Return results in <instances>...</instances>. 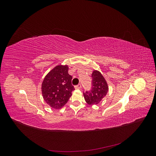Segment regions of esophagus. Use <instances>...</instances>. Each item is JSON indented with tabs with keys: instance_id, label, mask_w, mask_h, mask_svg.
<instances>
[{
	"instance_id": "34e87169",
	"label": "esophagus",
	"mask_w": 156,
	"mask_h": 156,
	"mask_svg": "<svg viewBox=\"0 0 156 156\" xmlns=\"http://www.w3.org/2000/svg\"><path fill=\"white\" fill-rule=\"evenodd\" d=\"M81 88V84H77V85L75 86V89H80Z\"/></svg>"
}]
</instances>
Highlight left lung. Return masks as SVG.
I'll use <instances>...</instances> for the list:
<instances>
[{"mask_svg": "<svg viewBox=\"0 0 156 156\" xmlns=\"http://www.w3.org/2000/svg\"><path fill=\"white\" fill-rule=\"evenodd\" d=\"M92 88L89 91L83 92L84 100L88 105H97L107 94L108 87L105 78L97 70L92 74Z\"/></svg>", "mask_w": 156, "mask_h": 156, "instance_id": "left-lung-1", "label": "left lung"}]
</instances>
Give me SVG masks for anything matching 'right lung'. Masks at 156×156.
Segmentation results:
<instances>
[{
	"instance_id": "add662e5",
	"label": "right lung",
	"mask_w": 156,
	"mask_h": 156,
	"mask_svg": "<svg viewBox=\"0 0 156 156\" xmlns=\"http://www.w3.org/2000/svg\"><path fill=\"white\" fill-rule=\"evenodd\" d=\"M72 79L67 65L56 66L46 75L41 84V92L50 107L58 109L66 104L75 90Z\"/></svg>"
}]
</instances>
